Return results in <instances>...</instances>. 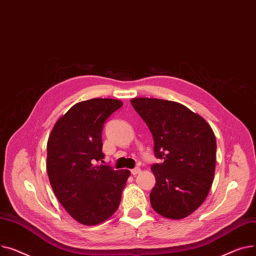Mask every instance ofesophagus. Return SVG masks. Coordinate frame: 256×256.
I'll return each instance as SVG.
<instances>
[{"mask_svg":"<svg viewBox=\"0 0 256 256\" xmlns=\"http://www.w3.org/2000/svg\"><path fill=\"white\" fill-rule=\"evenodd\" d=\"M140 172H142V170H140V168H135L131 170V174H132L133 176H136V174H138Z\"/></svg>","mask_w":256,"mask_h":256,"instance_id":"34e87169","label":"esophagus"}]
</instances>
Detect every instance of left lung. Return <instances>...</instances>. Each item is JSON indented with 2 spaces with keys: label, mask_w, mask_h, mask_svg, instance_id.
I'll return each instance as SVG.
<instances>
[{
  "label": "left lung",
  "mask_w": 256,
  "mask_h": 256,
  "mask_svg": "<svg viewBox=\"0 0 256 256\" xmlns=\"http://www.w3.org/2000/svg\"><path fill=\"white\" fill-rule=\"evenodd\" d=\"M133 108L151 131L152 165L156 184L150 193L154 211L170 219H182L204 202L216 166L215 134L200 114L174 101L134 98Z\"/></svg>",
  "instance_id": "left-lung-1"
}]
</instances>
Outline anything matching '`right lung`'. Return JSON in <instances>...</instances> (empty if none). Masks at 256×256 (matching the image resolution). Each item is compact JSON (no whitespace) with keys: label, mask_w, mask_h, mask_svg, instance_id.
<instances>
[{"label":"right lung","mask_w":256,"mask_h":256,"mask_svg":"<svg viewBox=\"0 0 256 256\" xmlns=\"http://www.w3.org/2000/svg\"><path fill=\"white\" fill-rule=\"evenodd\" d=\"M123 103L95 98L80 102L58 120L48 142L46 170L58 202L84 225L108 220L121 202L130 172L102 161L104 123Z\"/></svg>","instance_id":"add662e5"}]
</instances>
